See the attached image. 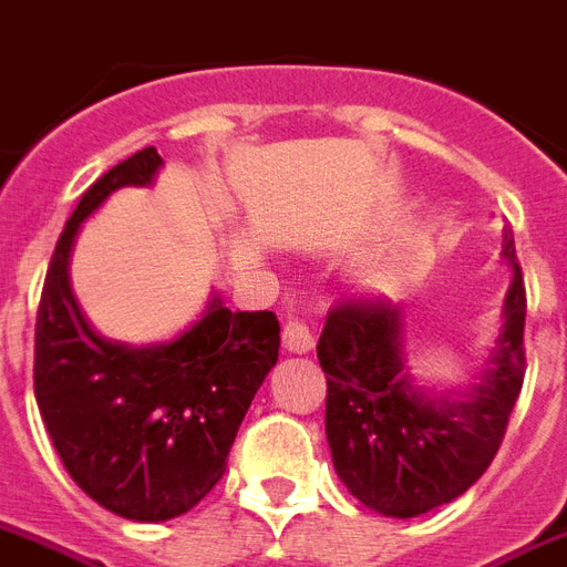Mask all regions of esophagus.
Segmentation results:
<instances>
[{"mask_svg":"<svg viewBox=\"0 0 567 567\" xmlns=\"http://www.w3.org/2000/svg\"><path fill=\"white\" fill-rule=\"evenodd\" d=\"M282 347L293 355H306L315 349V331L308 329L302 320H288L282 329Z\"/></svg>","mask_w":567,"mask_h":567,"instance_id":"esophagus-1","label":"esophagus"}]
</instances>
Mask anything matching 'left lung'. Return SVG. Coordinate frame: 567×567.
Returning a JSON list of instances; mask_svg holds the SVG:
<instances>
[{
    "label": "left lung",
    "instance_id": "8db88e82",
    "mask_svg": "<svg viewBox=\"0 0 567 567\" xmlns=\"http://www.w3.org/2000/svg\"><path fill=\"white\" fill-rule=\"evenodd\" d=\"M504 326L489 367L468 390L413 384L404 311L390 299H347L329 311L317 343L326 372V440L334 472L363 507L390 518L431 513L489 468L524 384V279L513 233Z\"/></svg>",
    "mask_w": 567,
    "mask_h": 567
}]
</instances>
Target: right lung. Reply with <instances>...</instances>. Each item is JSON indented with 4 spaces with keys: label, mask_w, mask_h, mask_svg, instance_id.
<instances>
[{
    "label": "right lung",
    "mask_w": 567,
    "mask_h": 567,
    "mask_svg": "<svg viewBox=\"0 0 567 567\" xmlns=\"http://www.w3.org/2000/svg\"><path fill=\"white\" fill-rule=\"evenodd\" d=\"M159 165L156 148H142L86 188L54 247L34 329L45 431L69 477L131 522H168L209 495L279 358L274 311H229L218 293L168 343L127 347L86 323L69 285L78 229L116 188L151 186Z\"/></svg>",
    "instance_id": "obj_1"
}]
</instances>
